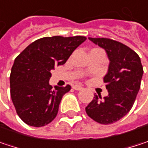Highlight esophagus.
Segmentation results:
<instances>
[{"mask_svg": "<svg viewBox=\"0 0 148 148\" xmlns=\"http://www.w3.org/2000/svg\"><path fill=\"white\" fill-rule=\"evenodd\" d=\"M72 88L75 90H77V91H79V90H82L83 88L81 86V85H78V84H75V85H73L72 86Z\"/></svg>", "mask_w": 148, "mask_h": 148, "instance_id": "1", "label": "esophagus"}]
</instances>
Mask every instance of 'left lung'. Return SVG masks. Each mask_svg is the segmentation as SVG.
<instances>
[{"instance_id":"left-lung-1","label":"left lung","mask_w":148,"mask_h":148,"mask_svg":"<svg viewBox=\"0 0 148 148\" xmlns=\"http://www.w3.org/2000/svg\"><path fill=\"white\" fill-rule=\"evenodd\" d=\"M103 48L110 60L103 77L108 96L95 95L86 107L90 118L109 125L121 120L132 108L141 87L143 68L139 56L121 43L105 38H88Z\"/></svg>"}]
</instances>
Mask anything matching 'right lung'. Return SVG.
Returning a JSON list of instances; mask_svg holds the SVG:
<instances>
[{
  "label": "right lung",
  "instance_id": "1",
  "mask_svg": "<svg viewBox=\"0 0 148 148\" xmlns=\"http://www.w3.org/2000/svg\"><path fill=\"white\" fill-rule=\"evenodd\" d=\"M87 39L83 36L41 38L15 59L10 75L11 98L16 113L27 125L40 127L57 115L62 97L71 86L49 85L51 71L66 62Z\"/></svg>",
  "mask_w": 148,
  "mask_h": 148
}]
</instances>
